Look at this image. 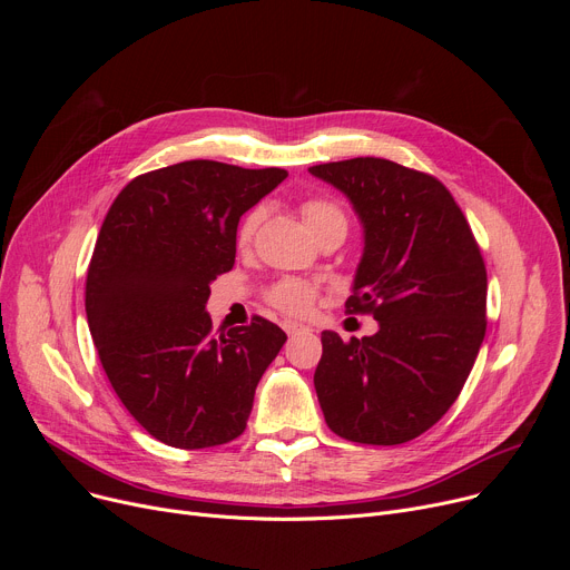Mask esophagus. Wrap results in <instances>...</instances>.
<instances>
[{
  "label": "esophagus",
  "mask_w": 570,
  "mask_h": 570,
  "mask_svg": "<svg viewBox=\"0 0 570 570\" xmlns=\"http://www.w3.org/2000/svg\"><path fill=\"white\" fill-rule=\"evenodd\" d=\"M282 327H284L288 335H297V333H307L309 331V327H305L303 323H295V321H284Z\"/></svg>",
  "instance_id": "1"
}]
</instances>
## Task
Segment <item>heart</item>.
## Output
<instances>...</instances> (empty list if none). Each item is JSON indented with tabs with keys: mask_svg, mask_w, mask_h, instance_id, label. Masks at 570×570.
<instances>
[{
	"mask_svg": "<svg viewBox=\"0 0 570 570\" xmlns=\"http://www.w3.org/2000/svg\"><path fill=\"white\" fill-rule=\"evenodd\" d=\"M301 213L305 217V224L309 226V230L316 237L331 233V230L346 233L348 222H346L344 209L331 198H307L301 207ZM261 222H263V207L249 209L237 228V245L239 247H247L252 243ZM267 301H269V305H275L277 309H282L286 314H307L314 307L316 288L309 282L286 277L267 288Z\"/></svg>",
	"mask_w": 570,
	"mask_h": 570,
	"instance_id": "1",
	"label": "heart"
}]
</instances>
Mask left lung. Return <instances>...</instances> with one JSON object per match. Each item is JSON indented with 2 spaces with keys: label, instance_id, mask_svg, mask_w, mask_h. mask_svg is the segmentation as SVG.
Wrapping results in <instances>:
<instances>
[{
  "label": "left lung",
  "instance_id": "1",
  "mask_svg": "<svg viewBox=\"0 0 570 570\" xmlns=\"http://www.w3.org/2000/svg\"><path fill=\"white\" fill-rule=\"evenodd\" d=\"M365 228L348 314H372V337L321 333L314 372L337 436L397 445L453 406L485 337L488 273L460 205L436 177L387 159L318 164Z\"/></svg>",
  "mask_w": 570,
  "mask_h": 570
}]
</instances>
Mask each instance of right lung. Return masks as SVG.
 I'll list each match as a JSON object with an SVG mask.
<instances>
[{
    "label": "right lung",
    "mask_w": 570,
    "mask_h": 570,
    "mask_svg": "<svg viewBox=\"0 0 570 570\" xmlns=\"http://www.w3.org/2000/svg\"><path fill=\"white\" fill-rule=\"evenodd\" d=\"M286 175L194 159L134 177L108 209L87 267L89 333L117 397L166 445L243 434L286 342L263 316L213 335L205 312L209 284L235 263L239 217Z\"/></svg>",
    "instance_id": "add662e5"
}]
</instances>
